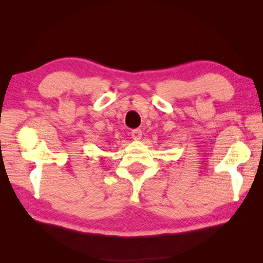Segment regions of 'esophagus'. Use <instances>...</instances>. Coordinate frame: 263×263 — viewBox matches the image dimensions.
Masks as SVG:
<instances>
[{
  "mask_svg": "<svg viewBox=\"0 0 263 263\" xmlns=\"http://www.w3.org/2000/svg\"><path fill=\"white\" fill-rule=\"evenodd\" d=\"M141 136H142V132H141V130H139V128H136V130H133L131 132V137L133 140H140Z\"/></svg>",
  "mask_w": 263,
  "mask_h": 263,
  "instance_id": "esophagus-1",
  "label": "esophagus"
}]
</instances>
